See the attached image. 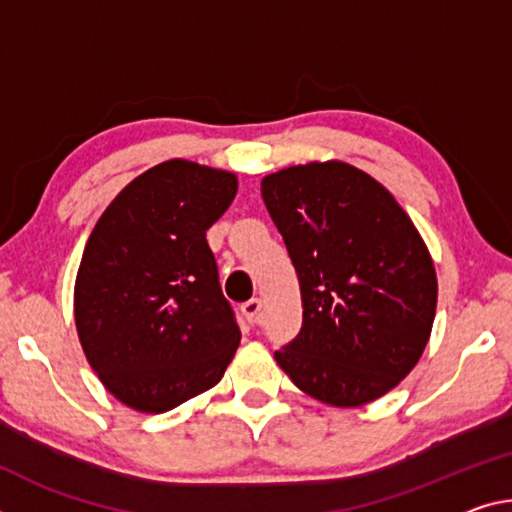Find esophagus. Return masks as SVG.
<instances>
[{
	"mask_svg": "<svg viewBox=\"0 0 512 512\" xmlns=\"http://www.w3.org/2000/svg\"><path fill=\"white\" fill-rule=\"evenodd\" d=\"M241 312L246 316L248 323H257L259 321V312H262V300L259 298H250L241 305Z\"/></svg>",
	"mask_w": 512,
	"mask_h": 512,
	"instance_id": "esophagus-1",
	"label": "esophagus"
}]
</instances>
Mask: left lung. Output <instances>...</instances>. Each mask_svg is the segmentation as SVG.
I'll list each match as a JSON object with an SVG mask.
<instances>
[{"label":"left lung","mask_w":512,"mask_h":512,"mask_svg":"<svg viewBox=\"0 0 512 512\" xmlns=\"http://www.w3.org/2000/svg\"><path fill=\"white\" fill-rule=\"evenodd\" d=\"M262 198L294 264L303 326L275 351L298 389L337 408L387 394L431 337L437 278L410 216L344 161L291 166Z\"/></svg>","instance_id":"obj_1"}]
</instances>
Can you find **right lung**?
Segmentation results:
<instances>
[{
  "instance_id": "right-lung-1",
  "label": "right lung",
  "mask_w": 512,
  "mask_h": 512,
  "mask_svg": "<svg viewBox=\"0 0 512 512\" xmlns=\"http://www.w3.org/2000/svg\"><path fill=\"white\" fill-rule=\"evenodd\" d=\"M237 177L170 159L129 182L95 223L75 282L86 360L118 401L166 412L223 378L241 330L207 230Z\"/></svg>"
}]
</instances>
